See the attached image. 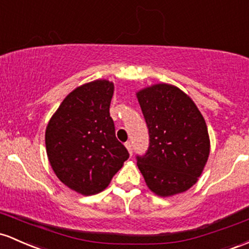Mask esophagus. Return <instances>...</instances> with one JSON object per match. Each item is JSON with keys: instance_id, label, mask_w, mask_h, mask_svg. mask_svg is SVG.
Instances as JSON below:
<instances>
[{"instance_id": "obj_1", "label": "esophagus", "mask_w": 249, "mask_h": 249, "mask_svg": "<svg viewBox=\"0 0 249 249\" xmlns=\"http://www.w3.org/2000/svg\"><path fill=\"white\" fill-rule=\"evenodd\" d=\"M125 146H126L129 154L132 156V144H131V142H126V143H125Z\"/></svg>"}]
</instances>
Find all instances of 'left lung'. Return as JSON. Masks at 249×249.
<instances>
[{"instance_id":"1","label":"left lung","mask_w":249,"mask_h":249,"mask_svg":"<svg viewBox=\"0 0 249 249\" xmlns=\"http://www.w3.org/2000/svg\"><path fill=\"white\" fill-rule=\"evenodd\" d=\"M136 95L149 129V149L137 156L147 188L160 197L184 193L208 160L206 120L189 95L174 85H151Z\"/></svg>"}]
</instances>
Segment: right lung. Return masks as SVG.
I'll return each mask as SVG.
<instances>
[{"label":"right lung","mask_w":249,"mask_h":249,"mask_svg":"<svg viewBox=\"0 0 249 249\" xmlns=\"http://www.w3.org/2000/svg\"><path fill=\"white\" fill-rule=\"evenodd\" d=\"M114 85L100 79L81 85L62 100L46 127V151L56 177L89 196L110 184L129 158L116 138L110 104Z\"/></svg>","instance_id":"add662e5"}]
</instances>
